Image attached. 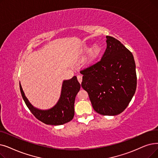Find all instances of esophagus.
Listing matches in <instances>:
<instances>
[{"label":"esophagus","instance_id":"1","mask_svg":"<svg viewBox=\"0 0 158 158\" xmlns=\"http://www.w3.org/2000/svg\"><path fill=\"white\" fill-rule=\"evenodd\" d=\"M77 80H78V81L79 82V83H81L82 80H83V76H82L81 75H78L77 76Z\"/></svg>","mask_w":158,"mask_h":158}]
</instances>
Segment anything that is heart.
Returning <instances> with one entry per match:
<instances>
[{"mask_svg": "<svg viewBox=\"0 0 158 158\" xmlns=\"http://www.w3.org/2000/svg\"><path fill=\"white\" fill-rule=\"evenodd\" d=\"M101 52V48L99 45H95L90 51L88 57V62L92 63L98 58Z\"/></svg>", "mask_w": 158, "mask_h": 158, "instance_id": "obj_1", "label": "heart"}]
</instances>
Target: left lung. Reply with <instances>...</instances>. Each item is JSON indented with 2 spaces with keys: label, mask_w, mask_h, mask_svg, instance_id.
Here are the masks:
<instances>
[{
  "label": "left lung",
  "mask_w": 158,
  "mask_h": 158,
  "mask_svg": "<svg viewBox=\"0 0 158 158\" xmlns=\"http://www.w3.org/2000/svg\"><path fill=\"white\" fill-rule=\"evenodd\" d=\"M106 48L101 59L81 70V86L89 95L94 110L115 115L126 109L137 86L133 55L119 40L106 36Z\"/></svg>",
  "instance_id": "1"
}]
</instances>
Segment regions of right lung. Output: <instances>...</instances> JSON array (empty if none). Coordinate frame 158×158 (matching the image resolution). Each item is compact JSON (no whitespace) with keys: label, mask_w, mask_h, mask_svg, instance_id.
I'll list each match as a JSON object with an SVG mask.
<instances>
[{"label":"right lung","mask_w":158,"mask_h":158,"mask_svg":"<svg viewBox=\"0 0 158 158\" xmlns=\"http://www.w3.org/2000/svg\"><path fill=\"white\" fill-rule=\"evenodd\" d=\"M80 88L81 85L76 76H73L71 79L64 81L60 97L56 106L48 110H40L30 104L20 84L22 97L32 114L41 122L51 125H63L73 118L75 99Z\"/></svg>","instance_id":"1"}]
</instances>
